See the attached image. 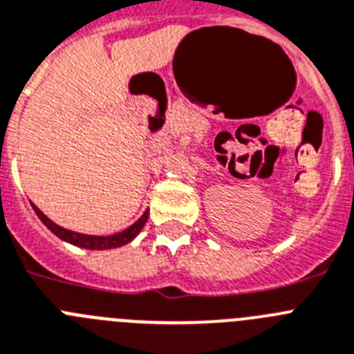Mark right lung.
Masks as SVG:
<instances>
[{"label": "right lung", "mask_w": 354, "mask_h": 354, "mask_svg": "<svg viewBox=\"0 0 354 354\" xmlns=\"http://www.w3.org/2000/svg\"><path fill=\"white\" fill-rule=\"evenodd\" d=\"M35 214L39 215V219L48 226L58 239H62V241L69 242V244H75L78 248H85V250H113V248H121V245L128 244L135 239V236L139 235L140 230L144 228V224L147 221V212H144V215L140 217L139 221L135 224H131L130 228L122 230L119 233H113V235H106V236H96V235H84V233H76L71 232V230L62 228V226H58L55 224L53 221H49L44 214H42L35 205H32Z\"/></svg>", "instance_id": "obj_1"}]
</instances>
